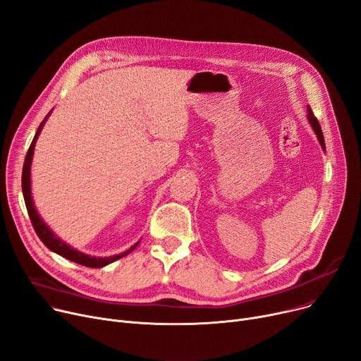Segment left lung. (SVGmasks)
<instances>
[{
  "label": "left lung",
  "instance_id": "left-lung-1",
  "mask_svg": "<svg viewBox=\"0 0 361 361\" xmlns=\"http://www.w3.org/2000/svg\"><path fill=\"white\" fill-rule=\"evenodd\" d=\"M306 116H307V122L310 123L313 133L316 134L317 141H319V144H321V147H322V150L325 152V140H324V134H322V130H321V125H319V122H317V119L314 118V115H313V112H312V109H310V106H307V115H306Z\"/></svg>",
  "mask_w": 361,
  "mask_h": 361
}]
</instances>
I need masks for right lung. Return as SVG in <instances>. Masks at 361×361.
<instances>
[{
  "label": "right lung",
  "mask_w": 361,
  "mask_h": 361,
  "mask_svg": "<svg viewBox=\"0 0 361 361\" xmlns=\"http://www.w3.org/2000/svg\"><path fill=\"white\" fill-rule=\"evenodd\" d=\"M52 112V111H51ZM51 112L47 115V118L42 121V123L39 125V128L36 131V135L30 144V148L27 152V156L25 159V164H23V176H21V188H23V197H25V202H26V208H27V213H29V217L32 220V224L35 227V231L36 235L39 236V239L42 240V243H44L48 249H51L52 252L58 253V255H61L62 258L66 259H70L75 264H80V265H84V267H89V268H103L106 265H109L123 257L128 255L130 252H133L140 240L133 245L130 249H126L125 252L122 253H118V255H112V257H92V255H87V253L84 252H80L78 249L75 247H71L67 242H63L61 238H58L55 233L52 231V228L42 220L40 214L37 213V209L35 207V202H33V197H32V178H30V171H32V160H33V153H35V145H36V141L39 138V134L42 133V128H44V125L47 122V119L49 118Z\"/></svg>",
  "instance_id": "add662e5"
}]
</instances>
